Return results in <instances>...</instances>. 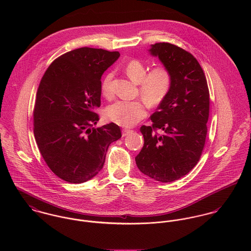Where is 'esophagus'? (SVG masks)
I'll use <instances>...</instances> for the list:
<instances>
[{"mask_svg": "<svg viewBox=\"0 0 251 251\" xmlns=\"http://www.w3.org/2000/svg\"><path fill=\"white\" fill-rule=\"evenodd\" d=\"M130 132H132V130L125 128V129H123V136H124V137H125V136H126V135H127V134H129Z\"/></svg>", "mask_w": 251, "mask_h": 251, "instance_id": "esophagus-1", "label": "esophagus"}]
</instances>
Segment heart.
Segmentation results:
<instances>
[{"label":"heart","instance_id":"b5f03b06","mask_svg":"<svg viewBox=\"0 0 251 251\" xmlns=\"http://www.w3.org/2000/svg\"><path fill=\"white\" fill-rule=\"evenodd\" d=\"M124 70L132 81L139 84V93L151 107L160 105L171 91L172 73L164 66H157L148 72V67L143 62L131 60ZM113 72H108L101 81V95L106 99H110L113 95ZM146 115L147 110L143 100H117L105 110V116L109 121L126 127L136 125Z\"/></svg>","mask_w":251,"mask_h":251}]
</instances>
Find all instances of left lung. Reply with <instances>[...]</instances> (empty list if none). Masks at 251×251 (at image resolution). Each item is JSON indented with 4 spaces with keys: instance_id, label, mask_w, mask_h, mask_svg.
Masks as SVG:
<instances>
[{
    "instance_id": "1",
    "label": "left lung",
    "mask_w": 251,
    "mask_h": 251,
    "mask_svg": "<svg viewBox=\"0 0 251 251\" xmlns=\"http://www.w3.org/2000/svg\"><path fill=\"white\" fill-rule=\"evenodd\" d=\"M173 77L171 91L142 126L144 146L135 157L139 170L151 179L170 182L185 176L202 154L210 113V93L200 64L192 54L168 42L149 50ZM163 130L161 135L156 131Z\"/></svg>"
}]
</instances>
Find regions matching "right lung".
Here are the masks:
<instances>
[{
  "instance_id": "add662e5",
  "label": "right lung",
  "mask_w": 251,
  "mask_h": 251,
  "mask_svg": "<svg viewBox=\"0 0 251 251\" xmlns=\"http://www.w3.org/2000/svg\"><path fill=\"white\" fill-rule=\"evenodd\" d=\"M120 57L118 51L82 47L57 58L43 74L34 108V134L51 171L66 181L82 183L102 169L109 145L122 137L100 120L101 75Z\"/></svg>"
}]
</instances>
